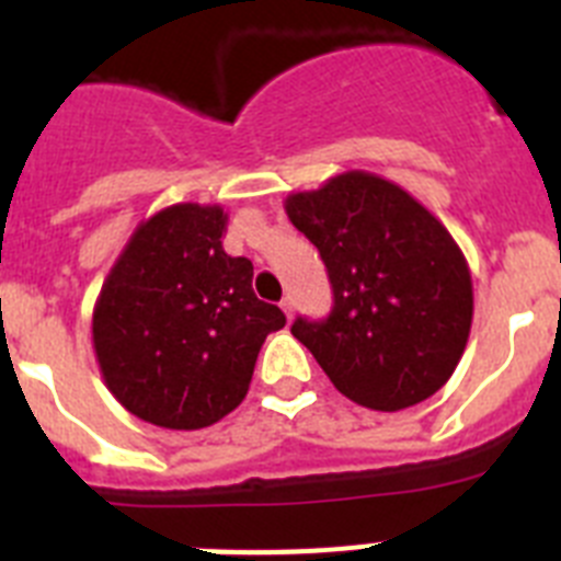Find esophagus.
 I'll return each mask as SVG.
<instances>
[{
	"instance_id": "esophagus-1",
	"label": "esophagus",
	"mask_w": 561,
	"mask_h": 561,
	"mask_svg": "<svg viewBox=\"0 0 561 561\" xmlns=\"http://www.w3.org/2000/svg\"><path fill=\"white\" fill-rule=\"evenodd\" d=\"M280 309H284L286 317H291V311H295V306H291V297H284V300H280Z\"/></svg>"
}]
</instances>
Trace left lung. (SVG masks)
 Listing matches in <instances>:
<instances>
[{
  "instance_id": "1",
  "label": "left lung",
  "mask_w": 561,
  "mask_h": 561,
  "mask_svg": "<svg viewBox=\"0 0 561 561\" xmlns=\"http://www.w3.org/2000/svg\"><path fill=\"white\" fill-rule=\"evenodd\" d=\"M291 225L329 270L334 309L297 317L291 334L334 388L396 413L447 385L472 329V275L447 227L376 173L348 171L291 193Z\"/></svg>"
}]
</instances>
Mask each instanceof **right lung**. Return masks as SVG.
<instances>
[{
  "mask_svg": "<svg viewBox=\"0 0 561 561\" xmlns=\"http://www.w3.org/2000/svg\"><path fill=\"white\" fill-rule=\"evenodd\" d=\"M219 205H173L142 221L92 314L106 388L165 430H202L244 401L257 351L284 329L252 291V261L227 255Z\"/></svg>",
  "mask_w": 561,
  "mask_h": 561,
  "instance_id": "obj_1",
  "label": "right lung"
}]
</instances>
